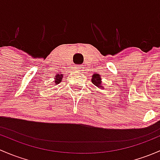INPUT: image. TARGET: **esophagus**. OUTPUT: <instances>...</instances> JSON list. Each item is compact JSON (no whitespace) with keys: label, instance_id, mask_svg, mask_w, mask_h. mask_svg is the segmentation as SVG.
<instances>
[{"label":"esophagus","instance_id":"obj_1","mask_svg":"<svg viewBox=\"0 0 160 160\" xmlns=\"http://www.w3.org/2000/svg\"><path fill=\"white\" fill-rule=\"evenodd\" d=\"M83 68V65H76V66L74 67L73 70L75 71V72H82Z\"/></svg>","mask_w":160,"mask_h":160}]
</instances>
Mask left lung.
I'll use <instances>...</instances> for the list:
<instances>
[{
    "label": "left lung",
    "instance_id": "left-lung-1",
    "mask_svg": "<svg viewBox=\"0 0 160 160\" xmlns=\"http://www.w3.org/2000/svg\"><path fill=\"white\" fill-rule=\"evenodd\" d=\"M92 82L95 85L96 87H98V88H101V89H103L104 87L103 85H102V78L100 76L99 74L97 73H94L92 75Z\"/></svg>",
    "mask_w": 160,
    "mask_h": 160
}]
</instances>
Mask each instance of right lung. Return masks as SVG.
Returning <instances> with one entry per match:
<instances>
[{"mask_svg": "<svg viewBox=\"0 0 160 160\" xmlns=\"http://www.w3.org/2000/svg\"><path fill=\"white\" fill-rule=\"evenodd\" d=\"M62 78H63V75L60 73H58L55 76V85H58V84L60 83L62 81Z\"/></svg>", "mask_w": 160, "mask_h": 160, "instance_id": "right-lung-1", "label": "right lung"}]
</instances>
